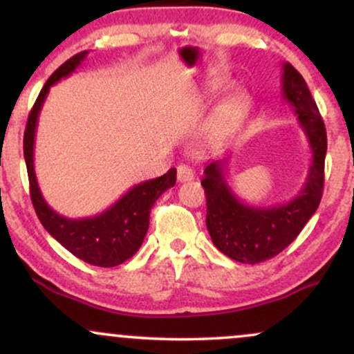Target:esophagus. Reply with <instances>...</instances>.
Masks as SVG:
<instances>
[{
    "label": "esophagus",
    "instance_id": "esophagus-1",
    "mask_svg": "<svg viewBox=\"0 0 354 354\" xmlns=\"http://www.w3.org/2000/svg\"><path fill=\"white\" fill-rule=\"evenodd\" d=\"M194 180V171L189 168L188 165H180L178 166V181L186 183Z\"/></svg>",
    "mask_w": 354,
    "mask_h": 354
}]
</instances>
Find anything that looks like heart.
Returning a JSON list of instances; mask_svg holds the SVG:
<instances>
[{"label":"heart","mask_w":354,"mask_h":354,"mask_svg":"<svg viewBox=\"0 0 354 354\" xmlns=\"http://www.w3.org/2000/svg\"><path fill=\"white\" fill-rule=\"evenodd\" d=\"M219 86H211L209 93L218 91ZM248 98L243 93H233L219 104L216 115L209 124V138L213 141H223L234 133L238 124L246 115Z\"/></svg>","instance_id":"heart-1"}]
</instances>
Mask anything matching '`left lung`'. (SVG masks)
I'll return each instance as SVG.
<instances>
[{"instance_id": "obj_1", "label": "left lung", "mask_w": 354, "mask_h": 354, "mask_svg": "<svg viewBox=\"0 0 354 354\" xmlns=\"http://www.w3.org/2000/svg\"><path fill=\"white\" fill-rule=\"evenodd\" d=\"M283 98L298 115L310 143L313 161L301 191L291 201L274 206H250L230 188L225 176L228 161L206 165L201 185L206 193V228L214 246L228 258L245 265H256L279 254L301 233L318 209L324 185L326 128L303 76L283 64Z\"/></svg>"}]
</instances>
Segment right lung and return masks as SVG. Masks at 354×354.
<instances>
[{
  "mask_svg": "<svg viewBox=\"0 0 354 354\" xmlns=\"http://www.w3.org/2000/svg\"><path fill=\"white\" fill-rule=\"evenodd\" d=\"M88 51H81L66 63H63L48 78L36 103L28 116L26 129H24L23 151L26 161L28 180H30V194L33 201L35 211L44 230L51 234L59 245H63L75 254L93 266L111 268L124 263L140 250L149 226V211L158 198L166 189L171 188L176 183V168H171L168 173L154 180H148L133 186L128 193L109 206L106 211L91 218L71 219L61 216L44 201L38 181L35 174V135L38 126V116L41 111L44 100H46L50 88L58 83L61 78L70 76L81 61L86 58Z\"/></svg>",
  "mask_w": 354,
  "mask_h": 354,
  "instance_id": "add662e5",
  "label": "right lung"
}]
</instances>
